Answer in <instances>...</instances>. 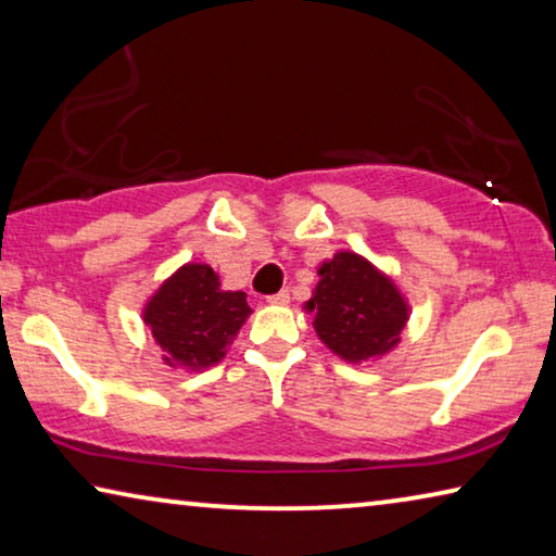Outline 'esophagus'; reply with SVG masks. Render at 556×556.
<instances>
[{"instance_id":"obj_1","label":"esophagus","mask_w":556,"mask_h":556,"mask_svg":"<svg viewBox=\"0 0 556 556\" xmlns=\"http://www.w3.org/2000/svg\"><path fill=\"white\" fill-rule=\"evenodd\" d=\"M267 301H269V304H287V301H289V291L281 289V291H277V294L267 296Z\"/></svg>"}]
</instances>
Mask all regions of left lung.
Here are the masks:
<instances>
[{"mask_svg":"<svg viewBox=\"0 0 556 556\" xmlns=\"http://www.w3.org/2000/svg\"><path fill=\"white\" fill-rule=\"evenodd\" d=\"M318 277L321 281L306 308L316 312V333L333 353L357 363L397 345L407 324V304L368 260L338 252L318 269Z\"/></svg>","mask_w":556,"mask_h":556,"instance_id":"8db88e82","label":"left lung"}]
</instances>
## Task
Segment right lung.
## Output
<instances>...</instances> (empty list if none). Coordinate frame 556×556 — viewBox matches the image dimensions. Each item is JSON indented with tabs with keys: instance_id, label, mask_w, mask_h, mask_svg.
<instances>
[{
	"instance_id": "right-lung-1",
	"label": "right lung",
	"mask_w": 556,
	"mask_h": 556,
	"mask_svg": "<svg viewBox=\"0 0 556 556\" xmlns=\"http://www.w3.org/2000/svg\"><path fill=\"white\" fill-rule=\"evenodd\" d=\"M248 316V294L223 291L208 265L178 269L144 308V324L168 353L166 363L191 370L218 363Z\"/></svg>"
}]
</instances>
